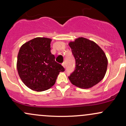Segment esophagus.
Segmentation results:
<instances>
[{"mask_svg":"<svg viewBox=\"0 0 126 126\" xmlns=\"http://www.w3.org/2000/svg\"><path fill=\"white\" fill-rule=\"evenodd\" d=\"M62 66H63V67H65V66H66V64H65V62H63V63H62Z\"/></svg>","mask_w":126,"mask_h":126,"instance_id":"esophagus-1","label":"esophagus"}]
</instances>
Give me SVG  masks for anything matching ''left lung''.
Masks as SVG:
<instances>
[{
	"instance_id": "left-lung-1",
	"label": "left lung",
	"mask_w": 126,
	"mask_h": 126,
	"mask_svg": "<svg viewBox=\"0 0 126 126\" xmlns=\"http://www.w3.org/2000/svg\"><path fill=\"white\" fill-rule=\"evenodd\" d=\"M75 58L76 67L69 79L73 85L81 89L99 83L107 71L108 61L105 53L95 42L79 37L69 44Z\"/></svg>"
}]
</instances>
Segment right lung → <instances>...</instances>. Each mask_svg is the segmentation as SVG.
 Listing matches in <instances>:
<instances>
[{
    "label": "right lung",
    "instance_id": "obj_1",
    "mask_svg": "<svg viewBox=\"0 0 126 126\" xmlns=\"http://www.w3.org/2000/svg\"><path fill=\"white\" fill-rule=\"evenodd\" d=\"M51 39L36 37L21 46L17 69L21 80L32 90L42 92L50 89L64 69L51 53Z\"/></svg>",
    "mask_w": 126,
    "mask_h": 126
}]
</instances>
